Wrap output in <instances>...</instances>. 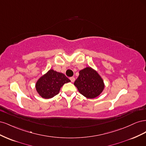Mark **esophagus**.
<instances>
[{
    "label": "esophagus",
    "mask_w": 146,
    "mask_h": 146,
    "mask_svg": "<svg viewBox=\"0 0 146 146\" xmlns=\"http://www.w3.org/2000/svg\"><path fill=\"white\" fill-rule=\"evenodd\" d=\"M70 81H71L72 82H74L75 81V78L74 77H70Z\"/></svg>",
    "instance_id": "1"
}]
</instances>
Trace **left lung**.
I'll return each mask as SVG.
<instances>
[{
  "mask_svg": "<svg viewBox=\"0 0 146 146\" xmlns=\"http://www.w3.org/2000/svg\"><path fill=\"white\" fill-rule=\"evenodd\" d=\"M81 94L88 99H94L103 92L105 83L103 78L95 69L86 67L79 71V76L74 82Z\"/></svg>",
  "mask_w": 146,
  "mask_h": 146,
  "instance_id": "1",
  "label": "left lung"
}]
</instances>
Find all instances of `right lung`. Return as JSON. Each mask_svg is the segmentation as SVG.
<instances>
[{"label":"right lung","mask_w":146,"mask_h":146,"mask_svg":"<svg viewBox=\"0 0 146 146\" xmlns=\"http://www.w3.org/2000/svg\"><path fill=\"white\" fill-rule=\"evenodd\" d=\"M70 82L64 74L50 69L39 77L35 84V88L41 98L48 99L58 94L64 84Z\"/></svg>","instance_id":"1"}]
</instances>
